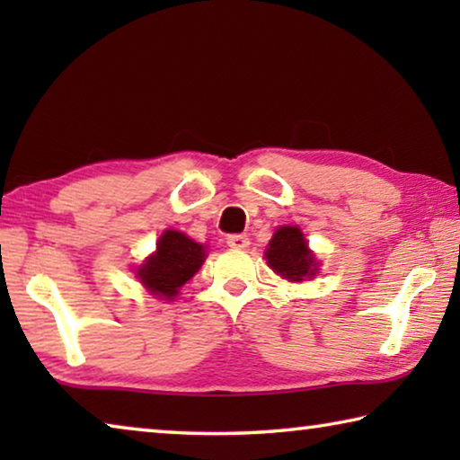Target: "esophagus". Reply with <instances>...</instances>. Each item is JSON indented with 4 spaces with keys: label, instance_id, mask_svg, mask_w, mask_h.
<instances>
[{
    "label": "esophagus",
    "instance_id": "34e87169",
    "mask_svg": "<svg viewBox=\"0 0 460 460\" xmlns=\"http://www.w3.org/2000/svg\"><path fill=\"white\" fill-rule=\"evenodd\" d=\"M249 243H252V241H249L247 235H229L227 237V245L233 249H245V247H249Z\"/></svg>",
    "mask_w": 460,
    "mask_h": 460
}]
</instances>
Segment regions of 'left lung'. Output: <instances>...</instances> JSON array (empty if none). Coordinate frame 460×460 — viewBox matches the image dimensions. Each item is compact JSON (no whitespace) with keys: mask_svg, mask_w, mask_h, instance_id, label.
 Here are the masks:
<instances>
[{"mask_svg":"<svg viewBox=\"0 0 460 460\" xmlns=\"http://www.w3.org/2000/svg\"><path fill=\"white\" fill-rule=\"evenodd\" d=\"M270 268L288 282L313 279L318 271V261L308 249V241L294 225H282L266 249Z\"/></svg>","mask_w":460,"mask_h":460,"instance_id":"1","label":"left lung"}]
</instances>
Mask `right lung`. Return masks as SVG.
<instances>
[{"label":"right lung","instance_id":"1","mask_svg":"<svg viewBox=\"0 0 460 460\" xmlns=\"http://www.w3.org/2000/svg\"><path fill=\"white\" fill-rule=\"evenodd\" d=\"M205 258V245L181 231L166 229L155 243V252L137 268L136 278L152 296L174 300L178 290L200 270Z\"/></svg>","mask_w":460,"mask_h":460}]
</instances>
